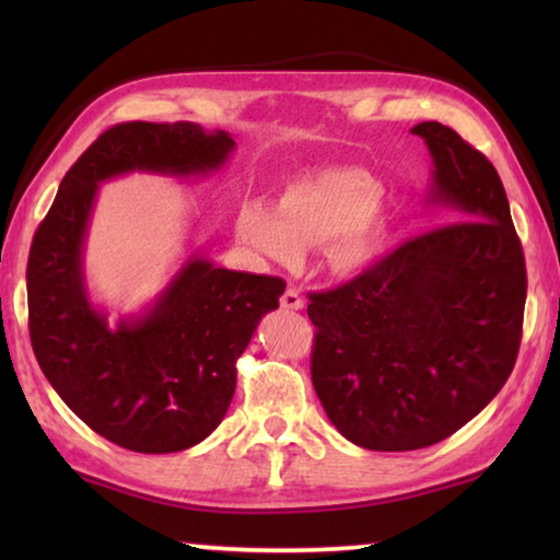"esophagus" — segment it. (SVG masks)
<instances>
[{
    "label": "esophagus",
    "instance_id": "34e87169",
    "mask_svg": "<svg viewBox=\"0 0 560 560\" xmlns=\"http://www.w3.org/2000/svg\"><path fill=\"white\" fill-rule=\"evenodd\" d=\"M303 303H306V301H303V296H301V293H299L296 289H287V291H283V296H281V306H283V308L301 311Z\"/></svg>",
    "mask_w": 560,
    "mask_h": 560
}]
</instances>
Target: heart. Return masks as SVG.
<instances>
[{
	"label": "heart",
	"instance_id": "1",
	"mask_svg": "<svg viewBox=\"0 0 560 560\" xmlns=\"http://www.w3.org/2000/svg\"><path fill=\"white\" fill-rule=\"evenodd\" d=\"M385 197V185L363 167H326L303 175L281 189L273 205H242L236 236L264 257L281 264L301 259L303 249L330 247V259L343 271H363L377 254L371 226Z\"/></svg>",
	"mask_w": 560,
	"mask_h": 560
}]
</instances>
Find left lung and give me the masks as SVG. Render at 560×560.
Returning a JSON list of instances; mask_svg holds the SVG:
<instances>
[{
  "instance_id": "left-lung-1",
  "label": "left lung",
  "mask_w": 560,
  "mask_h": 560,
  "mask_svg": "<svg viewBox=\"0 0 560 560\" xmlns=\"http://www.w3.org/2000/svg\"><path fill=\"white\" fill-rule=\"evenodd\" d=\"M412 132L434 165L428 202L452 222L308 303L318 400L375 452L430 447L477 417L514 371L524 326V252L494 165L438 120Z\"/></svg>"
}]
</instances>
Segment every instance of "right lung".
<instances>
[{"label":"right lung","mask_w":560,"mask_h":560,"mask_svg":"<svg viewBox=\"0 0 560 560\" xmlns=\"http://www.w3.org/2000/svg\"><path fill=\"white\" fill-rule=\"evenodd\" d=\"M234 150L197 122L132 120L75 160L34 234L26 264L30 336L46 381L101 438L143 454L195 447L217 430L236 387V358L287 281L214 267L189 254L143 314L108 324L83 277L98 185L128 173L205 177Z\"/></svg>","instance_id":"1"}]
</instances>
